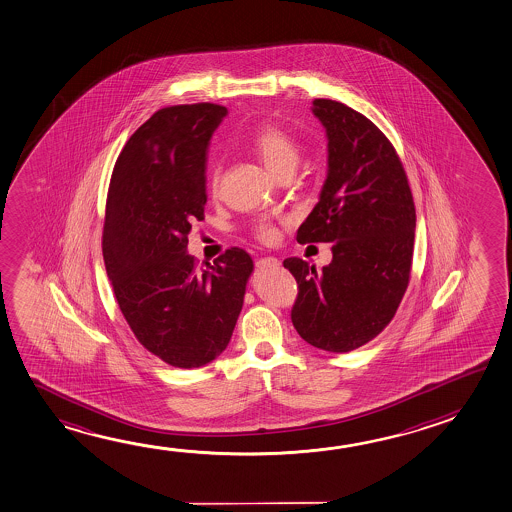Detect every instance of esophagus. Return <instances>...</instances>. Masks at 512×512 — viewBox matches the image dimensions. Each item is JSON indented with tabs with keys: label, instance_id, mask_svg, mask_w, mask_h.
<instances>
[{
	"label": "esophagus",
	"instance_id": "1",
	"mask_svg": "<svg viewBox=\"0 0 512 512\" xmlns=\"http://www.w3.org/2000/svg\"><path fill=\"white\" fill-rule=\"evenodd\" d=\"M258 267L265 269V267H279V260L276 258H265V260L258 261Z\"/></svg>",
	"mask_w": 512,
	"mask_h": 512
}]
</instances>
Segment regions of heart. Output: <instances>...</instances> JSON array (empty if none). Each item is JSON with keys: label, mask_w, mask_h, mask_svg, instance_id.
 <instances>
[{"label": "heart", "mask_w": 512, "mask_h": 512, "mask_svg": "<svg viewBox=\"0 0 512 512\" xmlns=\"http://www.w3.org/2000/svg\"><path fill=\"white\" fill-rule=\"evenodd\" d=\"M251 145L254 152L258 154L261 161L269 168L274 175L285 172L288 168H295L299 161V148L294 138L281 129L278 125H263L252 134ZM218 179H220V166H213L211 170V188L217 190ZM256 234L261 240L269 242L274 240L276 229L270 226L269 222H261L256 227Z\"/></svg>", "instance_id": "heart-1"}]
</instances>
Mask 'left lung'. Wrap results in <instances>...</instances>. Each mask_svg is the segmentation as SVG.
<instances>
[{
	"mask_svg": "<svg viewBox=\"0 0 512 512\" xmlns=\"http://www.w3.org/2000/svg\"><path fill=\"white\" fill-rule=\"evenodd\" d=\"M312 113L328 138V174L297 242H331L333 260L315 269L286 258L299 294L297 333L313 347L347 353L392 321L407 290L416 208L398 154L364 114L317 98Z\"/></svg>",
	"mask_w": 512,
	"mask_h": 512,
	"instance_id": "obj_1",
	"label": "left lung"
}]
</instances>
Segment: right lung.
<instances>
[{
	"label": "right lung",
	"mask_w": 512,
	"mask_h": 512,
	"mask_svg": "<svg viewBox=\"0 0 512 512\" xmlns=\"http://www.w3.org/2000/svg\"><path fill=\"white\" fill-rule=\"evenodd\" d=\"M226 116L215 104L152 114L125 143L107 195L102 249L116 301L143 347L181 369L224 353L254 270L238 247L200 269L188 254L208 200L209 139Z\"/></svg>",
	"instance_id": "obj_1"
}]
</instances>
